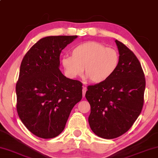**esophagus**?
<instances>
[{
    "instance_id": "esophagus-1",
    "label": "esophagus",
    "mask_w": 158,
    "mask_h": 158,
    "mask_svg": "<svg viewBox=\"0 0 158 158\" xmlns=\"http://www.w3.org/2000/svg\"><path fill=\"white\" fill-rule=\"evenodd\" d=\"M87 87H85V86H84L83 87V89H82V94H83V98H85V93H86V92H87Z\"/></svg>"
}]
</instances>
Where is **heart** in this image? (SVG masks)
I'll use <instances>...</instances> for the list:
<instances>
[{
    "mask_svg": "<svg viewBox=\"0 0 158 158\" xmlns=\"http://www.w3.org/2000/svg\"><path fill=\"white\" fill-rule=\"evenodd\" d=\"M66 75L76 79L82 75L90 82H104L112 76L118 66L119 54L115 48H106L103 44L89 41L79 44L71 49V56H64L60 60Z\"/></svg>",
    "mask_w": 158,
    "mask_h": 158,
    "instance_id": "b5f03b06",
    "label": "heart"
}]
</instances>
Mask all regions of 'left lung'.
<instances>
[{"label":"left lung","mask_w":158,"mask_h":158,"mask_svg":"<svg viewBox=\"0 0 158 158\" xmlns=\"http://www.w3.org/2000/svg\"><path fill=\"white\" fill-rule=\"evenodd\" d=\"M119 64L104 82L88 86L85 97L91 108L88 118L92 131L103 139H114L129 131L142 110L144 73L138 58L115 40Z\"/></svg>","instance_id":"obj_1"}]
</instances>
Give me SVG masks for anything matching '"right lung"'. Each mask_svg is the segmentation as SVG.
Returning a JSON list of instances; mask_svg holds the SVG:
<instances>
[{"instance_id": "right-lung-1", "label": "right lung", "mask_w": 158, "mask_h": 158, "mask_svg": "<svg viewBox=\"0 0 158 158\" xmlns=\"http://www.w3.org/2000/svg\"><path fill=\"white\" fill-rule=\"evenodd\" d=\"M73 36L40 40L25 54L16 85V110L31 133L51 139L64 131L73 106L82 98V84L59 69L60 54Z\"/></svg>"}]
</instances>
